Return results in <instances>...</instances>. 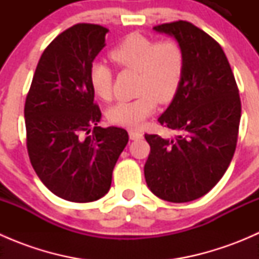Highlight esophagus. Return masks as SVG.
Listing matches in <instances>:
<instances>
[{
    "label": "esophagus",
    "mask_w": 259,
    "mask_h": 259,
    "mask_svg": "<svg viewBox=\"0 0 259 259\" xmlns=\"http://www.w3.org/2000/svg\"><path fill=\"white\" fill-rule=\"evenodd\" d=\"M143 133L140 132H135V130H130L129 132V138L132 140H139V139H143Z\"/></svg>",
    "instance_id": "1"
}]
</instances>
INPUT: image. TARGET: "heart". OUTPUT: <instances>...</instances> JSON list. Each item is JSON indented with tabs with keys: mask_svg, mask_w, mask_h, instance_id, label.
<instances>
[{
	"mask_svg": "<svg viewBox=\"0 0 259 259\" xmlns=\"http://www.w3.org/2000/svg\"><path fill=\"white\" fill-rule=\"evenodd\" d=\"M110 59L120 67L139 71V96L111 106L109 120L119 126L139 129L155 111L158 101L166 104L176 98L184 76V50L174 40L158 41L133 32L111 50ZM89 83L98 98L109 100L113 89V71L109 65L104 61L93 62Z\"/></svg>",
	"mask_w": 259,
	"mask_h": 259,
	"instance_id": "heart-1",
	"label": "heart"
}]
</instances>
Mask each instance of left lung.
Listing matches in <instances>:
<instances>
[{"label": "left lung", "instance_id": "obj_1", "mask_svg": "<svg viewBox=\"0 0 259 259\" xmlns=\"http://www.w3.org/2000/svg\"><path fill=\"white\" fill-rule=\"evenodd\" d=\"M156 32L176 38L185 54L180 88L159 116L174 138L145 134L150 145L144 176L160 199H198L222 179L234 155L241 121V99L221 45L187 21L163 23Z\"/></svg>", "mask_w": 259, "mask_h": 259}]
</instances>
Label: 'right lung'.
Wrapping results in <instances>:
<instances>
[{"label":"right lung","instance_id":"add662e5","mask_svg":"<svg viewBox=\"0 0 259 259\" xmlns=\"http://www.w3.org/2000/svg\"><path fill=\"white\" fill-rule=\"evenodd\" d=\"M108 28L77 23L45 49L25 104L31 164L50 192L88 203L110 189L114 166L127 144L126 130L101 127L89 70L105 46Z\"/></svg>","mask_w":259,"mask_h":259}]
</instances>
